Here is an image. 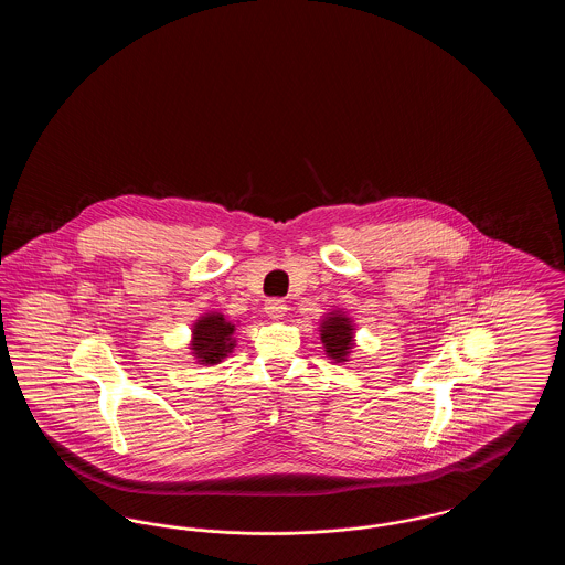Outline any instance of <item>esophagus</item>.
Here are the masks:
<instances>
[{"label":"esophagus","mask_w":565,"mask_h":565,"mask_svg":"<svg viewBox=\"0 0 565 565\" xmlns=\"http://www.w3.org/2000/svg\"><path fill=\"white\" fill-rule=\"evenodd\" d=\"M265 311H267L270 320H281L286 316V311H288V305L284 300H279V298H273V300H267Z\"/></svg>","instance_id":"1"}]
</instances>
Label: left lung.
<instances>
[{
    "mask_svg": "<svg viewBox=\"0 0 565 565\" xmlns=\"http://www.w3.org/2000/svg\"><path fill=\"white\" fill-rule=\"evenodd\" d=\"M355 322L345 309H328L320 320V341L328 360L348 364L355 350Z\"/></svg>",
    "mask_w": 565,
    "mask_h": 565,
    "instance_id": "8db88e82",
    "label": "left lung"
}]
</instances>
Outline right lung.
Wrapping results in <instances>:
<instances>
[{
	"label": "right lung",
	"instance_id": "obj_1",
	"mask_svg": "<svg viewBox=\"0 0 565 565\" xmlns=\"http://www.w3.org/2000/svg\"><path fill=\"white\" fill-rule=\"evenodd\" d=\"M237 323L220 311L201 313L190 328L189 350L201 366L222 364L237 348Z\"/></svg>",
	"mask_w": 565,
	"mask_h": 565
}]
</instances>
